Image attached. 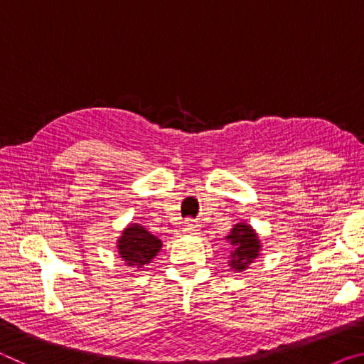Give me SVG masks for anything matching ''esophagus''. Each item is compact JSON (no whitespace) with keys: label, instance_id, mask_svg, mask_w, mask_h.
Listing matches in <instances>:
<instances>
[{"label":"esophagus","instance_id":"obj_1","mask_svg":"<svg viewBox=\"0 0 364 364\" xmlns=\"http://www.w3.org/2000/svg\"><path fill=\"white\" fill-rule=\"evenodd\" d=\"M199 230H200V226L197 225V221H196V220H193V218L184 220V223H183V231H186V232H197Z\"/></svg>","mask_w":364,"mask_h":364}]
</instances>
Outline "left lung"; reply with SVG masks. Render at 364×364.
<instances>
[{
  "mask_svg": "<svg viewBox=\"0 0 364 364\" xmlns=\"http://www.w3.org/2000/svg\"><path fill=\"white\" fill-rule=\"evenodd\" d=\"M231 244L234 245V252H231V262L230 264L236 271H242L247 268V264L252 263L257 258L258 252H260V242H258L255 231L247 225H236L232 228L230 236Z\"/></svg>",
  "mask_w": 364,
  "mask_h": 364,
  "instance_id": "obj_1",
  "label": "left lung"
}]
</instances>
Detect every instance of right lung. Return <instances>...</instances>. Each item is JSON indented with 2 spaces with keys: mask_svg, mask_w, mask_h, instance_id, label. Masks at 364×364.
<instances>
[{
  "mask_svg": "<svg viewBox=\"0 0 364 364\" xmlns=\"http://www.w3.org/2000/svg\"><path fill=\"white\" fill-rule=\"evenodd\" d=\"M162 247V242L143 226L130 225L119 239V254L128 267L141 268L149 263Z\"/></svg>",
  "mask_w": 364,
  "mask_h": 364,
  "instance_id": "1",
  "label": "right lung"
}]
</instances>
